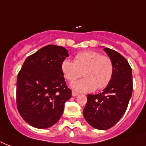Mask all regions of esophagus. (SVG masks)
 <instances>
[{
    "label": "esophagus",
    "instance_id": "obj_1",
    "mask_svg": "<svg viewBox=\"0 0 146 146\" xmlns=\"http://www.w3.org/2000/svg\"><path fill=\"white\" fill-rule=\"evenodd\" d=\"M79 94L77 93V92H72V96H73V97H75V96H77Z\"/></svg>",
    "mask_w": 146,
    "mask_h": 146
}]
</instances>
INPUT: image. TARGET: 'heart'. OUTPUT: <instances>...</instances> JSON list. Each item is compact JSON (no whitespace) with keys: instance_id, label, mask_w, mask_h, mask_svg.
Segmentation results:
<instances>
[{"instance_id":"b5f03b06","label":"heart","mask_w":146,"mask_h":146,"mask_svg":"<svg viewBox=\"0 0 146 146\" xmlns=\"http://www.w3.org/2000/svg\"><path fill=\"white\" fill-rule=\"evenodd\" d=\"M60 68L64 78L70 82L84 75L83 79L70 84L71 89L77 92L88 93L96 89H104L113 75V64L111 58L96 50L77 53L74 61L64 60Z\"/></svg>"}]
</instances>
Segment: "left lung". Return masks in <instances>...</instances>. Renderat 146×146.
I'll return each instance as SVG.
<instances>
[{"instance_id":"1","label":"left lung","mask_w":146,"mask_h":146,"mask_svg":"<svg viewBox=\"0 0 146 146\" xmlns=\"http://www.w3.org/2000/svg\"><path fill=\"white\" fill-rule=\"evenodd\" d=\"M113 64V75L107 87L97 95H87L83 116L97 129H108L120 120L133 92L132 69L125 57L116 50L104 48Z\"/></svg>"}]
</instances>
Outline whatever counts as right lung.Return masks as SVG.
<instances>
[{
  "instance_id": "obj_1",
  "label": "right lung",
  "mask_w": 146,
  "mask_h": 146,
  "mask_svg": "<svg viewBox=\"0 0 146 146\" xmlns=\"http://www.w3.org/2000/svg\"><path fill=\"white\" fill-rule=\"evenodd\" d=\"M68 56L64 47L50 44L24 62L17 76V104L19 114L32 127L49 128L61 117L72 96L60 68Z\"/></svg>"
}]
</instances>
